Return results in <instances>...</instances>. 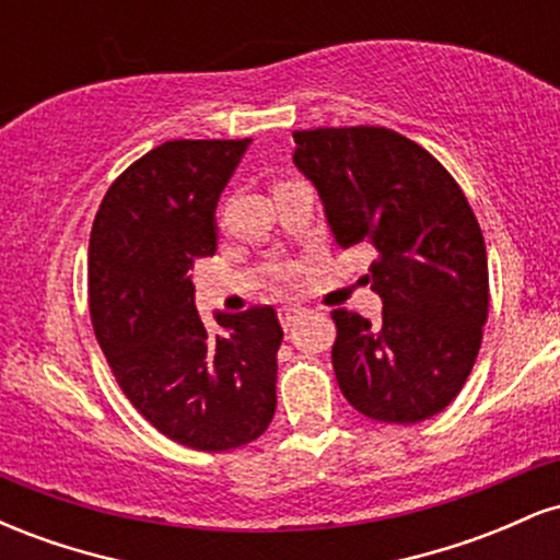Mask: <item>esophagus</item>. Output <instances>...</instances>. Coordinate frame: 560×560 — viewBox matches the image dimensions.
Returning a JSON list of instances; mask_svg holds the SVG:
<instances>
[{"label": "esophagus", "mask_w": 560, "mask_h": 560, "mask_svg": "<svg viewBox=\"0 0 560 560\" xmlns=\"http://www.w3.org/2000/svg\"><path fill=\"white\" fill-rule=\"evenodd\" d=\"M302 313H305V307H300V305H284V307H279V320H281V326H284V329H289V326L294 324V320H298Z\"/></svg>", "instance_id": "obj_1"}]
</instances>
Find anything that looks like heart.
I'll list each match as a JSON object with an SVG mask.
<instances>
[{
  "instance_id": "heart-1",
  "label": "heart",
  "mask_w": 560,
  "mask_h": 560,
  "mask_svg": "<svg viewBox=\"0 0 560 560\" xmlns=\"http://www.w3.org/2000/svg\"><path fill=\"white\" fill-rule=\"evenodd\" d=\"M281 273H284V276H289V273H292V271H289V268H287V271H281Z\"/></svg>"
}]
</instances>
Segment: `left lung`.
I'll return each instance as SVG.
<instances>
[{
  "label": "left lung",
  "mask_w": 560,
  "mask_h": 560,
  "mask_svg": "<svg viewBox=\"0 0 560 560\" xmlns=\"http://www.w3.org/2000/svg\"><path fill=\"white\" fill-rule=\"evenodd\" d=\"M339 247L371 244L382 318L331 311L334 374L347 402L384 423L445 410L471 374L490 307L485 236L455 178L382 126L294 131Z\"/></svg>",
  "instance_id": "obj_1"
}]
</instances>
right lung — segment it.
Masks as SVG:
<instances>
[{
    "label": "right lung",
    "instance_id": "obj_1",
    "mask_svg": "<svg viewBox=\"0 0 560 560\" xmlns=\"http://www.w3.org/2000/svg\"><path fill=\"white\" fill-rule=\"evenodd\" d=\"M249 139H176L115 178L89 240V313L115 382L168 440L205 453L247 445L276 413L281 331L271 305L210 334L191 268L215 253V205Z\"/></svg>",
    "mask_w": 560,
    "mask_h": 560
}]
</instances>
